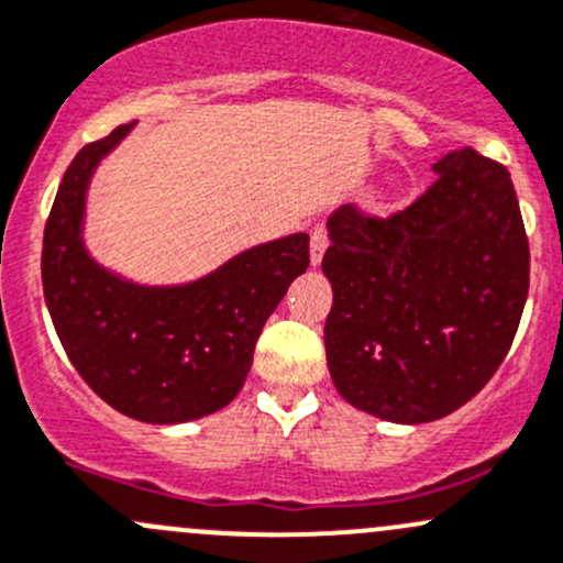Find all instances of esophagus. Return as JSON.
<instances>
[{
  "mask_svg": "<svg viewBox=\"0 0 563 563\" xmlns=\"http://www.w3.org/2000/svg\"><path fill=\"white\" fill-rule=\"evenodd\" d=\"M323 253H327V229L316 227L310 232V264L318 266L323 262Z\"/></svg>",
  "mask_w": 563,
  "mask_h": 563,
  "instance_id": "esophagus-1",
  "label": "esophagus"
}]
</instances>
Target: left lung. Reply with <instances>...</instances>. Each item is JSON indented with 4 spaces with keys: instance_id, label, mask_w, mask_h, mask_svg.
Segmentation results:
<instances>
[{
    "instance_id": "8db88e82",
    "label": "left lung",
    "mask_w": 563,
    "mask_h": 563,
    "mask_svg": "<svg viewBox=\"0 0 563 563\" xmlns=\"http://www.w3.org/2000/svg\"><path fill=\"white\" fill-rule=\"evenodd\" d=\"M388 221L329 216L327 364L347 405L390 423L451 416L494 377L529 294V240L510 173L472 147Z\"/></svg>"
}]
</instances>
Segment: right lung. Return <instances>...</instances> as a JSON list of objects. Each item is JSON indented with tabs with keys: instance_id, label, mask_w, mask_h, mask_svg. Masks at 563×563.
Wrapping results in <instances>:
<instances>
[{
	"instance_id": "right-lung-1",
	"label": "right lung",
	"mask_w": 563,
	"mask_h": 563,
	"mask_svg": "<svg viewBox=\"0 0 563 563\" xmlns=\"http://www.w3.org/2000/svg\"><path fill=\"white\" fill-rule=\"evenodd\" d=\"M132 129L86 145L64 173L45 223V305L75 369L112 410L156 426L199 421L240 394L266 318L310 266V236L258 242L169 286L99 264L86 245L88 188Z\"/></svg>"
}]
</instances>
